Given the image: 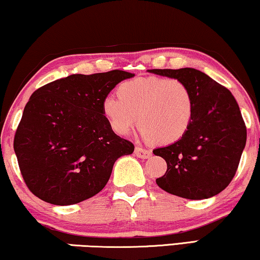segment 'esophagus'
I'll return each mask as SVG.
<instances>
[{"instance_id": "1", "label": "esophagus", "mask_w": 260, "mask_h": 260, "mask_svg": "<svg viewBox=\"0 0 260 260\" xmlns=\"http://www.w3.org/2000/svg\"><path fill=\"white\" fill-rule=\"evenodd\" d=\"M135 154L137 155L138 158L147 159V158H150L151 155H152V152H151L150 150H145V149H143V147L137 146V147H136V149H135Z\"/></svg>"}]
</instances>
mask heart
<instances>
[{"label":"heart","instance_id":"b5f03b06","mask_svg":"<svg viewBox=\"0 0 260 260\" xmlns=\"http://www.w3.org/2000/svg\"><path fill=\"white\" fill-rule=\"evenodd\" d=\"M193 93L181 80L158 77L123 82L117 94L102 101L103 116L115 133L127 135L137 119L145 141L170 144L180 139L193 122Z\"/></svg>","mask_w":260,"mask_h":260}]
</instances>
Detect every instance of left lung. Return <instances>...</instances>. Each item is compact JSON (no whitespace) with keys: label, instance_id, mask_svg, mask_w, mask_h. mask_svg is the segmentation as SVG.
<instances>
[{"label":"left lung","instance_id":"obj_1","mask_svg":"<svg viewBox=\"0 0 260 260\" xmlns=\"http://www.w3.org/2000/svg\"><path fill=\"white\" fill-rule=\"evenodd\" d=\"M178 79L194 96L193 122L177 142L153 150L167 171L155 182L167 193L189 200L215 197L236 173L246 143V127L229 89L195 69L147 70Z\"/></svg>","mask_w":260,"mask_h":260}]
</instances>
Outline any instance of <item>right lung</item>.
<instances>
[{
    "mask_svg": "<svg viewBox=\"0 0 260 260\" xmlns=\"http://www.w3.org/2000/svg\"><path fill=\"white\" fill-rule=\"evenodd\" d=\"M134 74L110 71L72 74L31 95L17 127L14 150L24 181L51 205L71 206L96 195L115 161L134 152L103 116L102 101Z\"/></svg>",
    "mask_w": 260,
    "mask_h": 260,
    "instance_id": "add662e5",
    "label": "right lung"
}]
</instances>
